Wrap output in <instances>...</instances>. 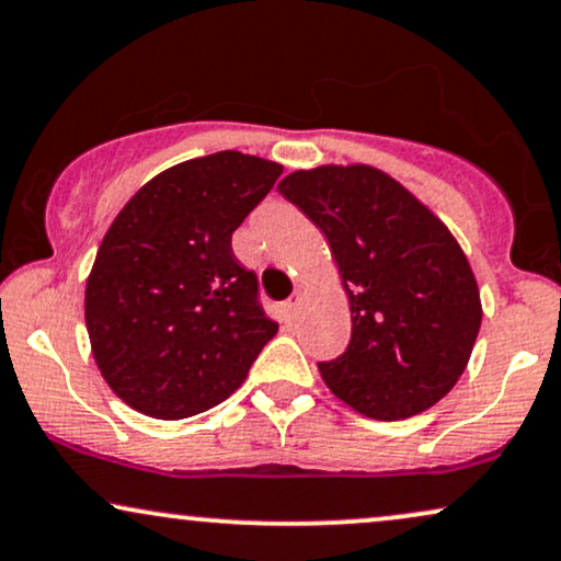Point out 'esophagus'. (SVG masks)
<instances>
[{"label": "esophagus", "mask_w": 561, "mask_h": 561, "mask_svg": "<svg viewBox=\"0 0 561 561\" xmlns=\"http://www.w3.org/2000/svg\"><path fill=\"white\" fill-rule=\"evenodd\" d=\"M300 302H302L300 295H293V297H289V300L285 302V321H287V323H293L295 318H297V310H300Z\"/></svg>", "instance_id": "1"}]
</instances>
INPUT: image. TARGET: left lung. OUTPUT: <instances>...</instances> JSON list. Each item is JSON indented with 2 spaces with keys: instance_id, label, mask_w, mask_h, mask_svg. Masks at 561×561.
I'll return each instance as SVG.
<instances>
[{
  "instance_id": "obj_1",
  "label": "left lung",
  "mask_w": 561,
  "mask_h": 561,
  "mask_svg": "<svg viewBox=\"0 0 561 561\" xmlns=\"http://www.w3.org/2000/svg\"><path fill=\"white\" fill-rule=\"evenodd\" d=\"M329 240L352 339L321 363L331 393L380 422L435 407L463 375L481 297L448 225L373 165L295 170L276 186Z\"/></svg>"
}]
</instances>
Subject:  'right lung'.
I'll return each instance as SVG.
<instances>
[{
  "mask_svg": "<svg viewBox=\"0 0 561 561\" xmlns=\"http://www.w3.org/2000/svg\"><path fill=\"white\" fill-rule=\"evenodd\" d=\"M282 175L225 150L162 170L118 211L84 287L92 357L139 414L186 420L243 386L276 325L232 232Z\"/></svg>",
  "mask_w": 561,
  "mask_h": 561,
  "instance_id": "obj_1",
  "label": "right lung"
}]
</instances>
